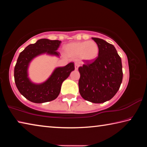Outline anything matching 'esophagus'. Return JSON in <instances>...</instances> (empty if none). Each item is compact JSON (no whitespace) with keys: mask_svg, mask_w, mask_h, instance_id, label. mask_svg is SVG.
<instances>
[{"mask_svg":"<svg viewBox=\"0 0 147 147\" xmlns=\"http://www.w3.org/2000/svg\"><path fill=\"white\" fill-rule=\"evenodd\" d=\"M79 67H80V63H78V62H76V63H74V67H75L76 70H78Z\"/></svg>","mask_w":147,"mask_h":147,"instance_id":"1","label":"esophagus"}]
</instances>
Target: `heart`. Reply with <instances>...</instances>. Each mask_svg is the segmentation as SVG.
<instances>
[{
  "mask_svg": "<svg viewBox=\"0 0 147 147\" xmlns=\"http://www.w3.org/2000/svg\"><path fill=\"white\" fill-rule=\"evenodd\" d=\"M65 53L73 59L79 57L86 61H92L97 58L99 48L94 41L73 42L64 47Z\"/></svg>",
  "mask_w": 147,
  "mask_h": 147,
  "instance_id": "b5f03b06",
  "label": "heart"
}]
</instances>
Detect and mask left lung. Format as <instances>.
Returning <instances> with one entry per match:
<instances>
[{
	"instance_id": "left-lung-1",
	"label": "left lung",
	"mask_w": 147,
	"mask_h": 147,
	"mask_svg": "<svg viewBox=\"0 0 147 147\" xmlns=\"http://www.w3.org/2000/svg\"><path fill=\"white\" fill-rule=\"evenodd\" d=\"M99 48L98 56L93 61H85L78 68L79 92L86 100L103 103L112 98L123 80L121 57L113 45L102 39L92 38Z\"/></svg>"
}]
</instances>
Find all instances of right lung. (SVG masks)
<instances>
[{"label": "right lung", "mask_w": 147, "mask_h": 147, "mask_svg": "<svg viewBox=\"0 0 147 147\" xmlns=\"http://www.w3.org/2000/svg\"><path fill=\"white\" fill-rule=\"evenodd\" d=\"M61 41L41 39L36 43L27 46L20 53L14 68L15 83L22 95L34 103H43L56 99L60 93L61 84L74 70V63L57 67L45 82L36 84L28 77V69L30 61L35 57L46 53L59 56L57 50Z\"/></svg>", "instance_id": "obj_1"}]
</instances>
